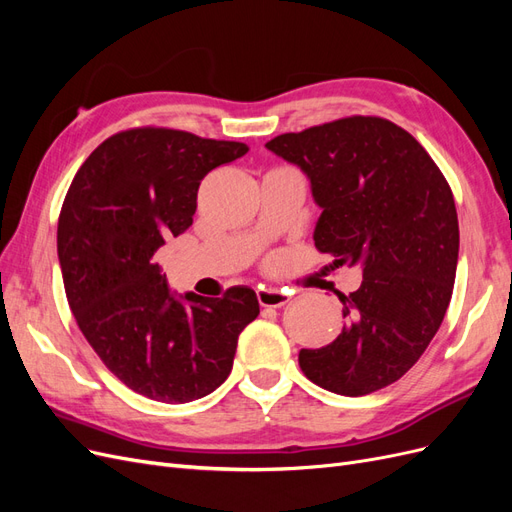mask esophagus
Wrapping results in <instances>:
<instances>
[{
    "label": "esophagus",
    "mask_w": 512,
    "mask_h": 512,
    "mask_svg": "<svg viewBox=\"0 0 512 512\" xmlns=\"http://www.w3.org/2000/svg\"><path fill=\"white\" fill-rule=\"evenodd\" d=\"M256 297L262 307H282L290 301V294L277 288H262L256 292Z\"/></svg>",
    "instance_id": "1"
}]
</instances>
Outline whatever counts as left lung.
I'll return each mask as SVG.
<instances>
[{"mask_svg": "<svg viewBox=\"0 0 512 512\" xmlns=\"http://www.w3.org/2000/svg\"><path fill=\"white\" fill-rule=\"evenodd\" d=\"M297 164L322 209L316 250L359 265L344 303L350 320L333 344L301 350L314 384L346 397L397 382L421 359L451 303L459 222L451 185L425 147L382 117L352 115L267 143Z\"/></svg>", "mask_w": 512, "mask_h": 512, "instance_id": "left-lung-1", "label": "left lung"}]
</instances>
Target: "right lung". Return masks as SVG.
<instances>
[{
  "label": "right lung",
  "instance_id": "right-lung-1",
  "mask_svg": "<svg viewBox=\"0 0 512 512\" xmlns=\"http://www.w3.org/2000/svg\"><path fill=\"white\" fill-rule=\"evenodd\" d=\"M247 145L170 128H132L76 170L57 224V254L76 324L128 389L164 404L209 395L228 378L252 288L220 299L170 294L156 252L192 226L198 185Z\"/></svg>",
  "mask_w": 512,
  "mask_h": 512
}]
</instances>
